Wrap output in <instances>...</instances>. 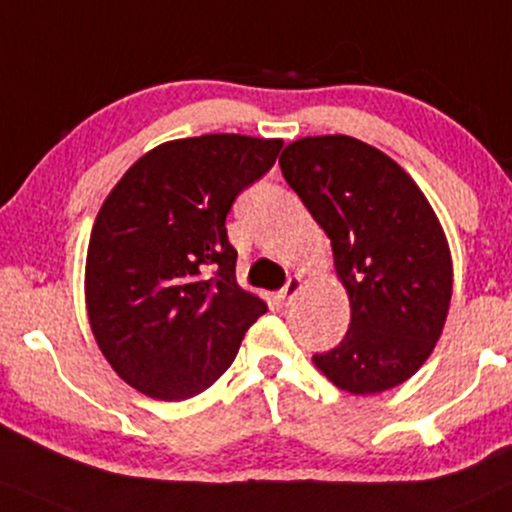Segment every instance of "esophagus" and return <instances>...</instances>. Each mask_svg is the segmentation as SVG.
I'll use <instances>...</instances> for the list:
<instances>
[{
  "instance_id": "obj_1",
  "label": "esophagus",
  "mask_w": 512,
  "mask_h": 512,
  "mask_svg": "<svg viewBox=\"0 0 512 512\" xmlns=\"http://www.w3.org/2000/svg\"><path fill=\"white\" fill-rule=\"evenodd\" d=\"M301 287H304V280H301V277H299V275L289 277V280H287V285H285V287H282V292H280V296H282V301H287V304H289V301H292V299H294V296L301 292Z\"/></svg>"
}]
</instances>
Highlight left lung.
Instances as JSON below:
<instances>
[{"mask_svg": "<svg viewBox=\"0 0 512 512\" xmlns=\"http://www.w3.org/2000/svg\"><path fill=\"white\" fill-rule=\"evenodd\" d=\"M280 168L330 237L351 304L346 337L313 363L334 387H399L437 346L453 294L449 242L422 189L394 159L349 135L301 137Z\"/></svg>", "mask_w": 512, "mask_h": 512, "instance_id": "1", "label": "left lung"}]
</instances>
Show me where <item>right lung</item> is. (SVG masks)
Segmentation results:
<instances>
[{"label": "right lung", "mask_w": 512, "mask_h": 512, "mask_svg": "<svg viewBox=\"0 0 512 512\" xmlns=\"http://www.w3.org/2000/svg\"><path fill=\"white\" fill-rule=\"evenodd\" d=\"M280 149L282 140L232 132L163 142L104 199L87 246L85 304L99 351L130 387L161 401L201 394L268 311L237 285L225 218Z\"/></svg>", "instance_id": "1"}]
</instances>
